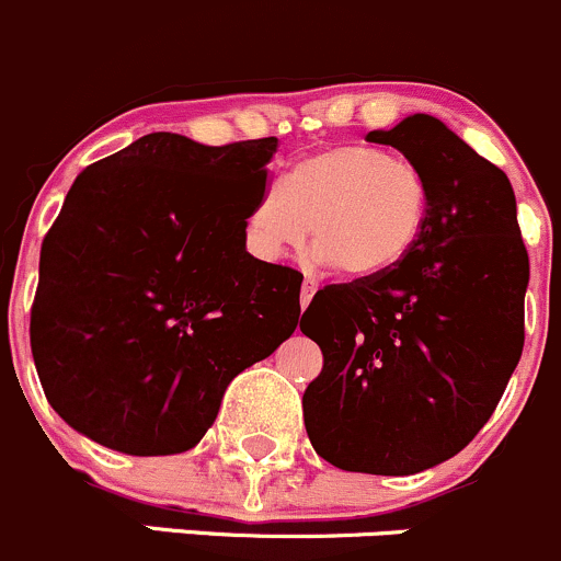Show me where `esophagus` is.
Returning <instances> with one entry per match:
<instances>
[{"label": "esophagus", "mask_w": 561, "mask_h": 561, "mask_svg": "<svg viewBox=\"0 0 561 561\" xmlns=\"http://www.w3.org/2000/svg\"><path fill=\"white\" fill-rule=\"evenodd\" d=\"M316 288H319V280L310 278V275H305L302 278V288H299V302H302V308H308L310 299H313Z\"/></svg>", "instance_id": "34e87169"}]
</instances>
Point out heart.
I'll return each mask as SVG.
<instances>
[{
    "label": "heart",
    "mask_w": 561,
    "mask_h": 561,
    "mask_svg": "<svg viewBox=\"0 0 561 561\" xmlns=\"http://www.w3.org/2000/svg\"><path fill=\"white\" fill-rule=\"evenodd\" d=\"M432 188L413 161L383 148L332 146L294 161L245 218L248 251L278 262L310 238L323 262L354 280L380 278L419 245Z\"/></svg>",
    "instance_id": "1"
}]
</instances>
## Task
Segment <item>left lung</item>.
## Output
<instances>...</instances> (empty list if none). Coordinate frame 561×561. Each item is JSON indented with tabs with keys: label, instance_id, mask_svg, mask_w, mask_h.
<instances>
[{
	"label": "left lung",
	"instance_id": "obj_1",
	"mask_svg": "<svg viewBox=\"0 0 561 561\" xmlns=\"http://www.w3.org/2000/svg\"><path fill=\"white\" fill-rule=\"evenodd\" d=\"M369 142L426 175L419 245L380 278L321 288L299 329L323 367L305 389V430L329 465L410 476L459 454L492 419L522 359L529 256L500 167L424 113Z\"/></svg>",
	"mask_w": 561,
	"mask_h": 561
}]
</instances>
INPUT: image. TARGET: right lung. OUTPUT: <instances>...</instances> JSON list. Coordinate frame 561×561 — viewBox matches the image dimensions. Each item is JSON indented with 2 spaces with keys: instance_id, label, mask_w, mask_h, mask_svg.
<instances>
[{
  "instance_id": "right-lung-1",
  "label": "right lung",
  "mask_w": 561,
  "mask_h": 561,
  "mask_svg": "<svg viewBox=\"0 0 561 561\" xmlns=\"http://www.w3.org/2000/svg\"><path fill=\"white\" fill-rule=\"evenodd\" d=\"M275 137L153 131L75 178L39 253L32 356L50 408L131 456L194 448L232 378L299 321L302 275L245 251Z\"/></svg>"
}]
</instances>
